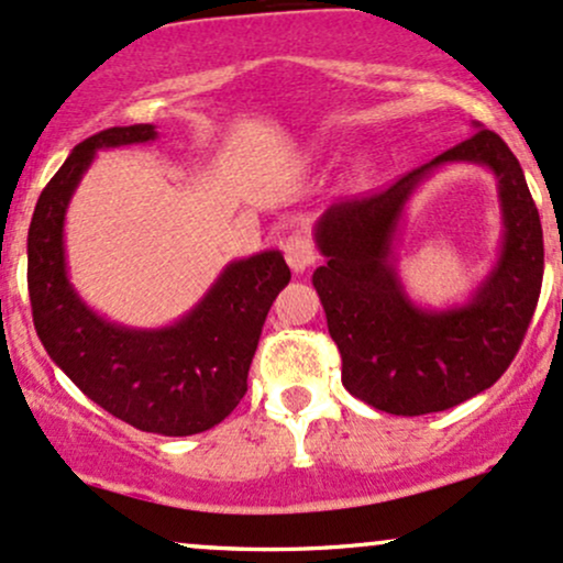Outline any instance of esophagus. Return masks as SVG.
Returning <instances> with one entry per match:
<instances>
[{"instance_id": "34e87169", "label": "esophagus", "mask_w": 563, "mask_h": 563, "mask_svg": "<svg viewBox=\"0 0 563 563\" xmlns=\"http://www.w3.org/2000/svg\"><path fill=\"white\" fill-rule=\"evenodd\" d=\"M283 251H286V262L296 275L305 269H310L314 262H318V251H314L312 240L305 238V234H291V238L283 243Z\"/></svg>"}]
</instances>
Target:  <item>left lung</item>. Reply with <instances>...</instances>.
Returning a JSON list of instances; mask_svg holds the SVG:
<instances>
[{
  "label": "left lung",
  "instance_id": "1",
  "mask_svg": "<svg viewBox=\"0 0 563 563\" xmlns=\"http://www.w3.org/2000/svg\"><path fill=\"white\" fill-rule=\"evenodd\" d=\"M446 162H478L498 176L504 251L467 306L435 313L405 296L391 238L405 200ZM329 262L314 269L329 333L342 355V385L395 417L446 411L499 379L527 336L540 299L542 224L516 154L494 131L475 133L387 189L333 202L314 227Z\"/></svg>",
  "mask_w": 563,
  "mask_h": 563
}]
</instances>
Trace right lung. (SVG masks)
<instances>
[{
    "label": "right lung",
    "mask_w": 563,
    "mask_h": 563,
    "mask_svg": "<svg viewBox=\"0 0 563 563\" xmlns=\"http://www.w3.org/2000/svg\"><path fill=\"white\" fill-rule=\"evenodd\" d=\"M154 139V125L90 135L42 189L29 227L31 314L47 355L92 404L144 432L195 435L243 400L262 325L291 269L280 251L232 262L168 329H125L92 312L66 275V208L96 150Z\"/></svg>",
    "instance_id": "1"
}]
</instances>
